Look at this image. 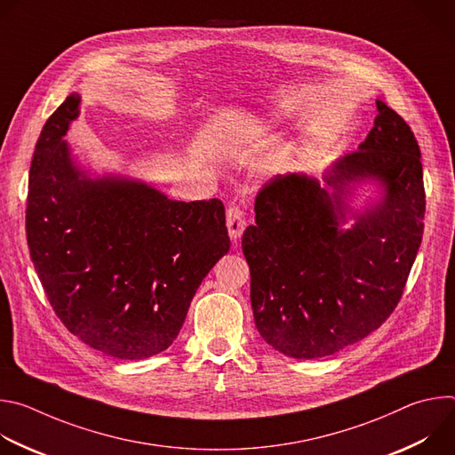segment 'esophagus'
Segmentation results:
<instances>
[{
	"label": "esophagus",
	"instance_id": "obj_1",
	"mask_svg": "<svg viewBox=\"0 0 455 455\" xmlns=\"http://www.w3.org/2000/svg\"><path fill=\"white\" fill-rule=\"evenodd\" d=\"M246 227V221H244V214L241 209L237 207H230L227 211V228H228V235L232 241H237L243 234Z\"/></svg>",
	"mask_w": 455,
	"mask_h": 455
}]
</instances>
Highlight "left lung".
I'll use <instances>...</instances> for the list:
<instances>
[{
	"label": "left lung",
	"mask_w": 455,
	"mask_h": 455,
	"mask_svg": "<svg viewBox=\"0 0 455 455\" xmlns=\"http://www.w3.org/2000/svg\"><path fill=\"white\" fill-rule=\"evenodd\" d=\"M367 139L318 178L277 176L243 234L255 328L275 351L313 360L378 330L396 307L423 235L418 140L385 102ZM362 184L365 206L350 204ZM353 219L351 228L343 225Z\"/></svg>",
	"instance_id": "left-lung-1"
}]
</instances>
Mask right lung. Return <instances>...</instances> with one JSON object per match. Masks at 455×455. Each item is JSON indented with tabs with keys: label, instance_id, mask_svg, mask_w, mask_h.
Returning a JSON list of instances; mask_svg holds the SVG:
<instances>
[{
	"label": "right lung",
	"instance_id": "add662e5",
	"mask_svg": "<svg viewBox=\"0 0 455 455\" xmlns=\"http://www.w3.org/2000/svg\"><path fill=\"white\" fill-rule=\"evenodd\" d=\"M81 113L67 97L46 120L28 176L27 241L44 293L90 347L144 360L178 337L190 300L228 251L220 200L176 202L122 174H93L64 140Z\"/></svg>",
	"mask_w": 455,
	"mask_h": 455
}]
</instances>
